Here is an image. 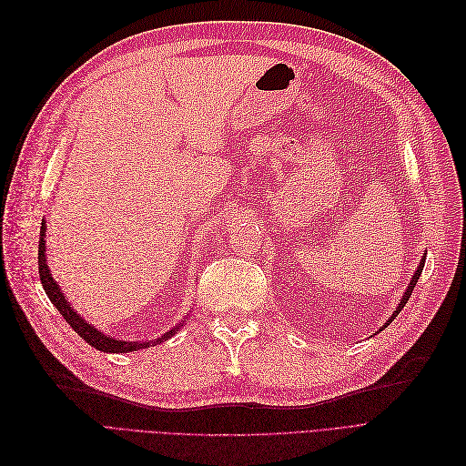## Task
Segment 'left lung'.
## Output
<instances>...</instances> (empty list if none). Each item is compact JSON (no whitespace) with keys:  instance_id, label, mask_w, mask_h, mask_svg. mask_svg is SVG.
<instances>
[{"instance_id":"left-lung-1","label":"left lung","mask_w":466,"mask_h":466,"mask_svg":"<svg viewBox=\"0 0 466 466\" xmlns=\"http://www.w3.org/2000/svg\"><path fill=\"white\" fill-rule=\"evenodd\" d=\"M423 268H425V256L420 258V261H419V268H417V271L413 273V277H411V280H410V284H408V288H406V292H404V296H402V299H400V303H398V307H396V311L392 313V317L385 322V326H389V322H392L394 319H396V315L402 311L404 309V305L408 303V299H410V296H411V292H413V288H415V284H417V280H419V277H420V273H423ZM383 326V328H385ZM381 328V329H383Z\"/></svg>"}]
</instances>
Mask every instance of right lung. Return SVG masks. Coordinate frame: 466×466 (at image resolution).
I'll use <instances>...</instances> for the list:
<instances>
[{"instance_id":"add662e5","label":"right lung","mask_w":466,"mask_h":466,"mask_svg":"<svg viewBox=\"0 0 466 466\" xmlns=\"http://www.w3.org/2000/svg\"><path fill=\"white\" fill-rule=\"evenodd\" d=\"M46 221L41 224V229H39V245H37V263H39V279H41V286L46 288V294L49 296L51 303L58 309L60 315L66 319V322H68L74 329L76 334H79L88 345H93L95 349L98 350H104V352H132V350H138V349H147L151 345H159L167 339H170L174 334H178L180 326H184L182 322L168 329L165 336L153 339V341H121L117 338H109L106 334H102L100 329H96L93 324H86L85 319H81L77 315V311H74V307H70V301L64 298L60 286L56 284V280L51 277V271H49V265H47V256H46Z\"/></svg>"}]
</instances>
